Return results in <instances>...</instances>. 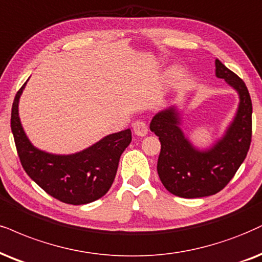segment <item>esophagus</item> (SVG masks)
<instances>
[{"mask_svg": "<svg viewBox=\"0 0 262 262\" xmlns=\"http://www.w3.org/2000/svg\"><path fill=\"white\" fill-rule=\"evenodd\" d=\"M132 127H134L135 134H136L137 136L143 137L148 134V126L144 121H141V120L135 121L134 125H132Z\"/></svg>", "mask_w": 262, "mask_h": 262, "instance_id": "1", "label": "esophagus"}]
</instances>
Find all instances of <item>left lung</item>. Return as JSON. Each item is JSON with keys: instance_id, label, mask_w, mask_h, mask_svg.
I'll return each mask as SVG.
<instances>
[{"instance_id": "obj_1", "label": "left lung", "mask_w": 262, "mask_h": 262, "mask_svg": "<svg viewBox=\"0 0 262 262\" xmlns=\"http://www.w3.org/2000/svg\"><path fill=\"white\" fill-rule=\"evenodd\" d=\"M216 76L233 87L239 104L225 135L211 147L200 150L181 130L176 106L161 111L150 121V131L161 143L158 175L170 193L181 198H202L224 189L243 163L251 142L253 105L243 80L220 60H215Z\"/></svg>"}]
</instances>
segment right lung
<instances>
[{
	"label": "right lung",
	"instance_id": "add662e5",
	"mask_svg": "<svg viewBox=\"0 0 262 262\" xmlns=\"http://www.w3.org/2000/svg\"><path fill=\"white\" fill-rule=\"evenodd\" d=\"M25 85L15 95L11 115L12 134L25 172L45 192L67 204L82 205L102 198L112 187L122 151L132 140L130 128L108 135L75 154L58 156L37 149L19 119V98Z\"/></svg>",
	"mask_w": 262,
	"mask_h": 262
}]
</instances>
